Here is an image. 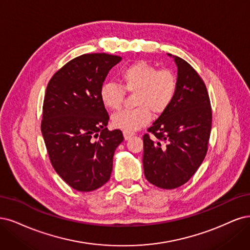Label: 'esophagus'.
<instances>
[{
    "label": "esophagus",
    "instance_id": "34e87169",
    "mask_svg": "<svg viewBox=\"0 0 250 250\" xmlns=\"http://www.w3.org/2000/svg\"><path fill=\"white\" fill-rule=\"evenodd\" d=\"M134 136V133L133 132H127V131H124V137L125 140H128L131 138V137Z\"/></svg>",
    "mask_w": 250,
    "mask_h": 250
}]
</instances>
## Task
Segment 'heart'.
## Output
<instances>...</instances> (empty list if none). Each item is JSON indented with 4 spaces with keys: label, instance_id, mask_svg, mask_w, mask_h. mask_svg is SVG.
Wrapping results in <instances>:
<instances>
[{
    "label": "heart",
    "instance_id": "1",
    "mask_svg": "<svg viewBox=\"0 0 250 250\" xmlns=\"http://www.w3.org/2000/svg\"><path fill=\"white\" fill-rule=\"evenodd\" d=\"M122 85L104 82L100 88V99L107 109L116 110L122 106L124 88L136 92L132 110H122L112 116V125L120 130L133 132L146 125L155 114H162L170 107L176 90L178 81L171 70L160 69L146 61H137L126 66L120 75Z\"/></svg>",
    "mask_w": 250,
    "mask_h": 250
}]
</instances>
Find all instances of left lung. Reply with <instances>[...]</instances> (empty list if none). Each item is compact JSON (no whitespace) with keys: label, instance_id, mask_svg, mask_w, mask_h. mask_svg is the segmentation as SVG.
<instances>
[{"label":"left lung","instance_id":"obj_1","mask_svg":"<svg viewBox=\"0 0 250 250\" xmlns=\"http://www.w3.org/2000/svg\"><path fill=\"white\" fill-rule=\"evenodd\" d=\"M167 55L178 67V90L170 107L147 130L158 141L148 134L143 136L142 163L150 184L175 189L191 179L207 155L212 110L206 85L195 69L182 58Z\"/></svg>","mask_w":250,"mask_h":250}]
</instances>
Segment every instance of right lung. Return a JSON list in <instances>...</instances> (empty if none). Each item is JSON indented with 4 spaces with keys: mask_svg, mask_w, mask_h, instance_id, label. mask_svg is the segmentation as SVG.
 Returning <instances> with one entry per match:
<instances>
[{
    "mask_svg": "<svg viewBox=\"0 0 250 250\" xmlns=\"http://www.w3.org/2000/svg\"><path fill=\"white\" fill-rule=\"evenodd\" d=\"M122 57L85 54L59 69L46 87L42 133L55 171L81 192L99 189L112 172L122 131H109L100 88Z\"/></svg>",
    "mask_w": 250,
    "mask_h": 250,
    "instance_id": "right-lung-1",
    "label": "right lung"
}]
</instances>
